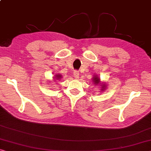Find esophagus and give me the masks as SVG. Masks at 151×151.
Listing matches in <instances>:
<instances>
[{"label":"esophagus","instance_id":"34e87169","mask_svg":"<svg viewBox=\"0 0 151 151\" xmlns=\"http://www.w3.org/2000/svg\"><path fill=\"white\" fill-rule=\"evenodd\" d=\"M79 75H80V73H79L78 71H74L73 76H74V77H75V78H78Z\"/></svg>","mask_w":151,"mask_h":151}]
</instances>
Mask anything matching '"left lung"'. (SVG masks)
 <instances>
[{
    "instance_id": "obj_1",
    "label": "left lung",
    "mask_w": 151,
    "mask_h": 151,
    "mask_svg": "<svg viewBox=\"0 0 151 151\" xmlns=\"http://www.w3.org/2000/svg\"><path fill=\"white\" fill-rule=\"evenodd\" d=\"M94 82L95 83H96V84H98V83H99V82H100V80L98 78H94ZM104 86V87H103V86ZM105 88V85H103V88Z\"/></svg>"
}]
</instances>
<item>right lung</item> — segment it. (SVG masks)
I'll return each mask as SVG.
<instances>
[{
    "mask_svg": "<svg viewBox=\"0 0 151 151\" xmlns=\"http://www.w3.org/2000/svg\"><path fill=\"white\" fill-rule=\"evenodd\" d=\"M58 76H57V78H59V77H60V76H59V75H57Z\"/></svg>",
    "mask_w": 151,
    "mask_h": 151,
    "instance_id": "right-lung-1",
    "label": "right lung"
}]
</instances>
